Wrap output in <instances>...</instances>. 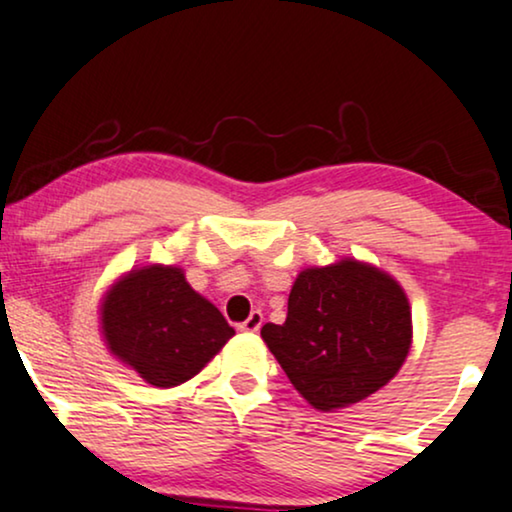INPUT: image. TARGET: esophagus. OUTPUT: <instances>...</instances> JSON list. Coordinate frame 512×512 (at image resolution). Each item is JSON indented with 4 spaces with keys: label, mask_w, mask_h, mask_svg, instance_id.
<instances>
[{
    "label": "esophagus",
    "mask_w": 512,
    "mask_h": 512,
    "mask_svg": "<svg viewBox=\"0 0 512 512\" xmlns=\"http://www.w3.org/2000/svg\"><path fill=\"white\" fill-rule=\"evenodd\" d=\"M262 319H264V316H262L260 309H255V312H252L238 328H241L243 333H257V331H260V326H262Z\"/></svg>",
    "instance_id": "obj_1"
}]
</instances>
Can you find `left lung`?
<instances>
[{"mask_svg": "<svg viewBox=\"0 0 512 512\" xmlns=\"http://www.w3.org/2000/svg\"><path fill=\"white\" fill-rule=\"evenodd\" d=\"M288 380L314 409L357 404L390 383L411 347V307L385 271L357 260L300 271L281 326L264 323Z\"/></svg>", "mask_w": 512, "mask_h": 512, "instance_id": "left-lung-1", "label": "left lung"}]
</instances>
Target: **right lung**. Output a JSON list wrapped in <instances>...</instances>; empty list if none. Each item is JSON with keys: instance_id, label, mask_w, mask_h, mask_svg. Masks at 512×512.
<instances>
[{"instance_id": "obj_1", "label": "right lung", "mask_w": 512, "mask_h": 512, "mask_svg": "<svg viewBox=\"0 0 512 512\" xmlns=\"http://www.w3.org/2000/svg\"><path fill=\"white\" fill-rule=\"evenodd\" d=\"M101 328L115 357L155 387L191 380L234 335L184 271L163 264L129 271L108 290Z\"/></svg>"}]
</instances>
